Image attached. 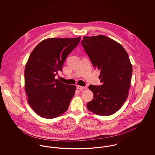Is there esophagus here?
Instances as JSON below:
<instances>
[{
	"label": "esophagus",
	"mask_w": 155,
	"mask_h": 155,
	"mask_svg": "<svg viewBox=\"0 0 155 155\" xmlns=\"http://www.w3.org/2000/svg\"><path fill=\"white\" fill-rule=\"evenodd\" d=\"M77 88L82 90V89H84L86 88V87H82V86L77 85Z\"/></svg>",
	"instance_id": "34e87169"
}]
</instances>
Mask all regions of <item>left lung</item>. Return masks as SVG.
<instances>
[{
	"label": "left lung",
	"mask_w": 155,
	"mask_h": 155,
	"mask_svg": "<svg viewBox=\"0 0 155 155\" xmlns=\"http://www.w3.org/2000/svg\"><path fill=\"white\" fill-rule=\"evenodd\" d=\"M81 44L93 66L101 70L99 78L102 83L89 86L94 98L87 107L97 115L110 116L128 96L133 73L128 54L121 45L102 35L84 37Z\"/></svg>",
	"instance_id": "obj_1"
}]
</instances>
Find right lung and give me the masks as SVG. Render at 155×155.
Instances as JSON below:
<instances>
[{"label": "right lung", "mask_w": 155, "mask_h": 155, "mask_svg": "<svg viewBox=\"0 0 155 155\" xmlns=\"http://www.w3.org/2000/svg\"><path fill=\"white\" fill-rule=\"evenodd\" d=\"M75 38H48L31 52L24 71L27 102L38 115L57 117L66 111L76 87L63 84L55 75L62 71L67 56L79 44Z\"/></svg>", "instance_id": "1"}]
</instances>
